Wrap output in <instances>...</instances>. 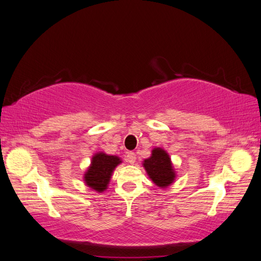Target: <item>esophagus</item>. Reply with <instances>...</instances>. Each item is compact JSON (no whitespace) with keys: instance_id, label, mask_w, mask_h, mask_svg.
I'll return each mask as SVG.
<instances>
[{"instance_id":"esophagus-1","label":"esophagus","mask_w":261,"mask_h":261,"mask_svg":"<svg viewBox=\"0 0 261 261\" xmlns=\"http://www.w3.org/2000/svg\"><path fill=\"white\" fill-rule=\"evenodd\" d=\"M126 161L130 164H134L136 162V154L132 151L127 152V154H126Z\"/></svg>"}]
</instances>
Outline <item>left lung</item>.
<instances>
[{
  "instance_id": "obj_1",
  "label": "left lung",
  "mask_w": 261,
  "mask_h": 261,
  "mask_svg": "<svg viewBox=\"0 0 261 261\" xmlns=\"http://www.w3.org/2000/svg\"><path fill=\"white\" fill-rule=\"evenodd\" d=\"M144 167L149 177L159 187L169 186L175 178L170 156L161 148L152 150L151 156L144 161Z\"/></svg>"
}]
</instances>
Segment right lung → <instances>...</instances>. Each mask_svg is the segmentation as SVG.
<instances>
[{"mask_svg": "<svg viewBox=\"0 0 261 261\" xmlns=\"http://www.w3.org/2000/svg\"><path fill=\"white\" fill-rule=\"evenodd\" d=\"M120 163L121 160L118 156L102 152L94 154L91 165L85 174L86 184L99 193L103 192L108 187L113 170Z\"/></svg>", "mask_w": 261, "mask_h": 261, "instance_id": "1", "label": "right lung"}]
</instances>
